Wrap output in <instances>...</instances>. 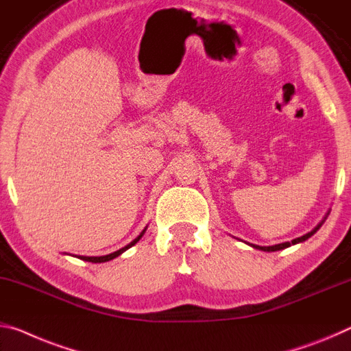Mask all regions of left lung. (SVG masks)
I'll list each match as a JSON object with an SVG mask.
<instances>
[{
	"instance_id": "left-lung-1",
	"label": "left lung",
	"mask_w": 351,
	"mask_h": 351,
	"mask_svg": "<svg viewBox=\"0 0 351 351\" xmlns=\"http://www.w3.org/2000/svg\"><path fill=\"white\" fill-rule=\"evenodd\" d=\"M322 226V223L315 228V230H313L311 232H308V234H304V236H302V237H297V239H293L292 242H285V243H278V245H271V247H259V245H253L254 248H258V250H263V252H278V250H282V248H287V247H291V245H293V243H298V242H303V241H306V239H309L311 236L314 234V232L319 230V228Z\"/></svg>"
}]
</instances>
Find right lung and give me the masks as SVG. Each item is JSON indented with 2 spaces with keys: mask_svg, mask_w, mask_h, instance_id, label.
<instances>
[{
  "mask_svg": "<svg viewBox=\"0 0 351 351\" xmlns=\"http://www.w3.org/2000/svg\"><path fill=\"white\" fill-rule=\"evenodd\" d=\"M143 232H145V230H143L142 232H141V236H138L137 239H134V241H132L130 245H126V247H123V248H120V250H117V252H114V253H110V254H106V256H77V258L80 259H82V261H88V263H106V261H110V259H114V258H117V256H120L121 253L123 252H126L128 248H131L132 245H136V243L138 242V239H141L142 236H143Z\"/></svg>",
  "mask_w": 351,
  "mask_h": 351,
  "instance_id": "obj_1",
  "label": "right lung"
}]
</instances>
